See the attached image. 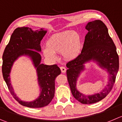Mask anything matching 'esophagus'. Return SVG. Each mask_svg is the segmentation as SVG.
<instances>
[{
	"label": "esophagus",
	"instance_id": "esophagus-1",
	"mask_svg": "<svg viewBox=\"0 0 122 122\" xmlns=\"http://www.w3.org/2000/svg\"><path fill=\"white\" fill-rule=\"evenodd\" d=\"M60 68V69H61V71H62V73H65L66 72V69L65 67L64 66H61Z\"/></svg>",
	"mask_w": 122,
	"mask_h": 122
}]
</instances>
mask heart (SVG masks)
I'll use <instances>...</instances> for the list:
<instances>
[{"mask_svg": "<svg viewBox=\"0 0 122 122\" xmlns=\"http://www.w3.org/2000/svg\"><path fill=\"white\" fill-rule=\"evenodd\" d=\"M43 54L47 58L56 60V53H62L66 59H72L79 54L81 48L80 37L74 30H66L51 37L46 42Z\"/></svg>", "mask_w": 122, "mask_h": 122, "instance_id": "obj_1", "label": "heart"}]
</instances>
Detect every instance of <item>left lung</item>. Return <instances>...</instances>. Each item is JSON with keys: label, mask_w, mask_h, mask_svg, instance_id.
I'll return each instance as SVG.
<instances>
[{"label": "left lung", "mask_w": 122, "mask_h": 122, "mask_svg": "<svg viewBox=\"0 0 122 122\" xmlns=\"http://www.w3.org/2000/svg\"><path fill=\"white\" fill-rule=\"evenodd\" d=\"M88 30L85 36L84 46L80 54L66 64L67 78L74 98L80 102L90 104L98 102L107 97L115 83L119 71V60L116 47L110 36L108 29L101 20L89 22L86 25ZM93 61L109 74L107 86L100 92L91 95H86L76 89L77 78L85 70L84 65Z\"/></svg>", "instance_id": "obj_1"}]
</instances>
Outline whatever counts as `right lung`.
Segmentation results:
<instances>
[{
	"label": "right lung",
	"mask_w": 122,
	"mask_h": 122,
	"mask_svg": "<svg viewBox=\"0 0 122 122\" xmlns=\"http://www.w3.org/2000/svg\"><path fill=\"white\" fill-rule=\"evenodd\" d=\"M47 32L43 28L33 30L29 27H18L12 33L2 56V74L8 89L19 104L27 107L41 108L50 103L54 95L56 78L61 73L57 65H47L41 63L40 43ZM21 56H27L31 59L37 73L40 94L32 102H26L20 99L14 92L10 83V72L12 67Z\"/></svg>",
	"instance_id": "add662e5"
}]
</instances>
